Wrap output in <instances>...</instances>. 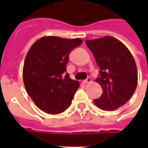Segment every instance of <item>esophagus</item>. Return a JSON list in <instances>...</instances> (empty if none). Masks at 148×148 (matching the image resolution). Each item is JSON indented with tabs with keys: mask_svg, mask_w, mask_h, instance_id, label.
<instances>
[{
	"mask_svg": "<svg viewBox=\"0 0 148 148\" xmlns=\"http://www.w3.org/2000/svg\"><path fill=\"white\" fill-rule=\"evenodd\" d=\"M83 82L84 84H88V83H90V82H92V79H91V78H90V77H88V78H87L86 80L83 81V82Z\"/></svg>",
	"mask_w": 148,
	"mask_h": 148,
	"instance_id": "esophagus-1",
	"label": "esophagus"
}]
</instances>
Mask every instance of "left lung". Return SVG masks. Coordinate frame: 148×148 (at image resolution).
Wrapping results in <instances>:
<instances>
[{
	"label": "left lung",
	"instance_id": "left-lung-1",
	"mask_svg": "<svg viewBox=\"0 0 148 148\" xmlns=\"http://www.w3.org/2000/svg\"><path fill=\"white\" fill-rule=\"evenodd\" d=\"M100 67L95 82L103 90L93 102L106 111H114L124 106L136 89L138 72L136 62L124 43L112 36L86 40Z\"/></svg>",
	"mask_w": 148,
	"mask_h": 148
}]
</instances>
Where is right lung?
<instances>
[{
	"label": "right lung",
	"mask_w": 148,
	"mask_h": 148,
	"mask_svg": "<svg viewBox=\"0 0 148 148\" xmlns=\"http://www.w3.org/2000/svg\"><path fill=\"white\" fill-rule=\"evenodd\" d=\"M82 43L79 38L42 36L27 51L23 67L24 87L42 111L58 114L71 106L79 82L65 73L70 53Z\"/></svg>",
	"instance_id": "right-lung-1"
}]
</instances>
